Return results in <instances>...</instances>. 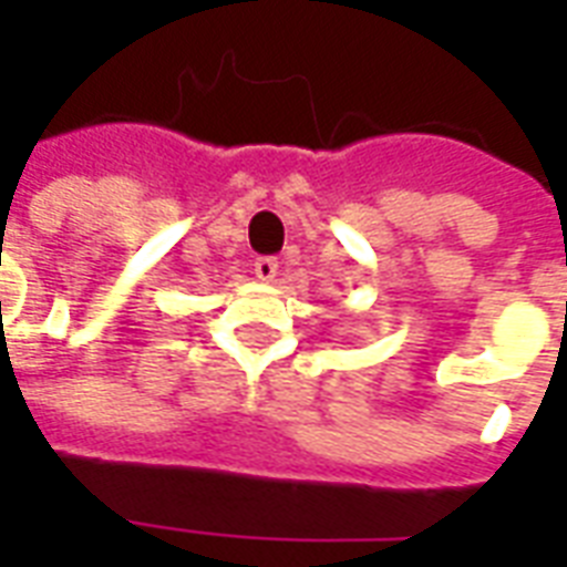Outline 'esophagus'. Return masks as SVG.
Listing matches in <instances>:
<instances>
[{"mask_svg": "<svg viewBox=\"0 0 567 567\" xmlns=\"http://www.w3.org/2000/svg\"><path fill=\"white\" fill-rule=\"evenodd\" d=\"M276 274H279V261L270 256H261L256 258V276L261 279V282H274Z\"/></svg>", "mask_w": 567, "mask_h": 567, "instance_id": "1", "label": "esophagus"}]
</instances>
